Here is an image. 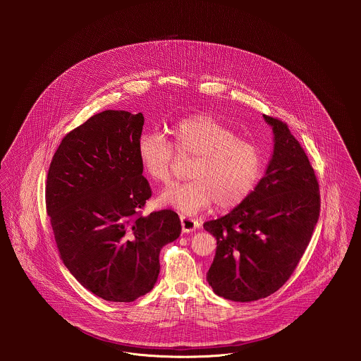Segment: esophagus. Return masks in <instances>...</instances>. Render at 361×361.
Wrapping results in <instances>:
<instances>
[{
    "mask_svg": "<svg viewBox=\"0 0 361 361\" xmlns=\"http://www.w3.org/2000/svg\"><path fill=\"white\" fill-rule=\"evenodd\" d=\"M180 225H182L183 232H193L199 228V222L186 215H180Z\"/></svg>",
    "mask_w": 361,
    "mask_h": 361,
    "instance_id": "1",
    "label": "esophagus"
}]
</instances>
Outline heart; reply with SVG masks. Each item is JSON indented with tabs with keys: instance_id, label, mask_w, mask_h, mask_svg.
I'll return each instance as SVG.
<instances>
[{
	"instance_id": "b5f03b06",
	"label": "heart",
	"mask_w": 361,
	"mask_h": 361,
	"mask_svg": "<svg viewBox=\"0 0 361 361\" xmlns=\"http://www.w3.org/2000/svg\"><path fill=\"white\" fill-rule=\"evenodd\" d=\"M173 145L159 132L143 133L137 155L145 173L169 183L178 154L193 159L189 180L166 188L158 197L162 206L195 214L215 203L221 209L242 204L255 190L264 169L256 143L239 137L226 123L209 115H193L171 126Z\"/></svg>"
}]
</instances>
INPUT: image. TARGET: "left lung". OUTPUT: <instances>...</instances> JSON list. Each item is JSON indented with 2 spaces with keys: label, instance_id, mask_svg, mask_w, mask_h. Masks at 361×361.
Returning <instances> with one entry per match:
<instances>
[{
  "label": "left lung",
  "instance_id": "left-lung-1",
  "mask_svg": "<svg viewBox=\"0 0 361 361\" xmlns=\"http://www.w3.org/2000/svg\"><path fill=\"white\" fill-rule=\"evenodd\" d=\"M274 129V154L255 192L225 216L207 221L216 253L207 272L214 292L233 302L275 293L290 278L319 216V185L286 122L264 115Z\"/></svg>",
  "mask_w": 361,
  "mask_h": 361
}]
</instances>
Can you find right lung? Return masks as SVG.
<instances>
[{
  "label": "right lung",
  "instance_id": "1",
  "mask_svg": "<svg viewBox=\"0 0 361 361\" xmlns=\"http://www.w3.org/2000/svg\"><path fill=\"white\" fill-rule=\"evenodd\" d=\"M143 114L103 111L66 133L52 157L46 207L61 258L92 293L128 303L150 292L162 246L179 238L172 209L152 197L137 155Z\"/></svg>",
  "mask_w": 361,
  "mask_h": 361
}]
</instances>
